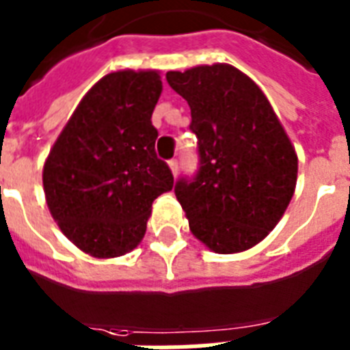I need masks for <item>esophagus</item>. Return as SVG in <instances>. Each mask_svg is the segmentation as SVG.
<instances>
[{
    "mask_svg": "<svg viewBox=\"0 0 350 350\" xmlns=\"http://www.w3.org/2000/svg\"><path fill=\"white\" fill-rule=\"evenodd\" d=\"M169 169H170V172H172V174L178 176L180 165H178V161H176V159H170V161H169Z\"/></svg>",
    "mask_w": 350,
    "mask_h": 350,
    "instance_id": "1",
    "label": "esophagus"
}]
</instances>
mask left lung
Returning a JSON list of instances; mask_svg holds the SVG:
<instances>
[{
  "label": "left lung",
  "mask_w": 350,
  "mask_h": 350,
  "mask_svg": "<svg viewBox=\"0 0 350 350\" xmlns=\"http://www.w3.org/2000/svg\"><path fill=\"white\" fill-rule=\"evenodd\" d=\"M167 81L191 107L200 170L181 178L176 198L191 232L218 254L243 252L287 211L298 156L267 96L227 63L170 70Z\"/></svg>",
  "instance_id": "left-lung-1"
}]
</instances>
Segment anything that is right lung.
<instances>
[{"instance_id": "add662e5", "label": "right lung", "mask_w": 350, "mask_h": 350, "mask_svg": "<svg viewBox=\"0 0 350 350\" xmlns=\"http://www.w3.org/2000/svg\"><path fill=\"white\" fill-rule=\"evenodd\" d=\"M163 85L158 70L103 76L79 101L43 165L52 218L79 250L118 258L145 236L152 202L172 191L158 159L152 111Z\"/></svg>"}]
</instances>
